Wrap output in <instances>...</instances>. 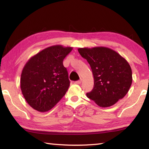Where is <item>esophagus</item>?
I'll use <instances>...</instances> for the list:
<instances>
[{"label": "esophagus", "mask_w": 149, "mask_h": 149, "mask_svg": "<svg viewBox=\"0 0 149 149\" xmlns=\"http://www.w3.org/2000/svg\"><path fill=\"white\" fill-rule=\"evenodd\" d=\"M82 81H83V80H82L81 79L80 80H79V81H77L76 82H75V83H76V84H80L81 83H82Z\"/></svg>", "instance_id": "obj_1"}]
</instances>
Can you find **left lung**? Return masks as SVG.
Listing matches in <instances>:
<instances>
[{"mask_svg":"<svg viewBox=\"0 0 149 149\" xmlns=\"http://www.w3.org/2000/svg\"><path fill=\"white\" fill-rule=\"evenodd\" d=\"M78 51L90 65L94 86L87 97L98 106L114 105L125 97L130 88L132 70L130 65L118 53L104 47L79 48Z\"/></svg>","mask_w":149,"mask_h":149,"instance_id":"left-lung-1","label":"left lung"}]
</instances>
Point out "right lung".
Wrapping results in <instances>:
<instances>
[{
  "instance_id": "add662e5",
  "label": "right lung",
  "mask_w": 149,
  "mask_h": 149,
  "mask_svg": "<svg viewBox=\"0 0 149 149\" xmlns=\"http://www.w3.org/2000/svg\"><path fill=\"white\" fill-rule=\"evenodd\" d=\"M72 50V47L61 45L47 47L24 66L20 88L25 99L33 109L47 111L65 95L70 82L63 61Z\"/></svg>"
}]
</instances>
